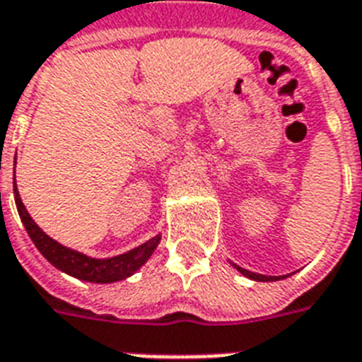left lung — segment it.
Returning a JSON list of instances; mask_svg holds the SVG:
<instances>
[{"instance_id": "obj_1", "label": "left lung", "mask_w": 362, "mask_h": 362, "mask_svg": "<svg viewBox=\"0 0 362 362\" xmlns=\"http://www.w3.org/2000/svg\"><path fill=\"white\" fill-rule=\"evenodd\" d=\"M235 269L238 270V272H242L244 276H247V278H252V280H257V281H274V280H280V278H284V276H264V274H255V272H250V270L246 269H240V267H237V264H233Z\"/></svg>"}]
</instances>
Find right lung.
<instances>
[{"label":"right lung","instance_id":"right-lung-1","mask_svg":"<svg viewBox=\"0 0 362 362\" xmlns=\"http://www.w3.org/2000/svg\"><path fill=\"white\" fill-rule=\"evenodd\" d=\"M16 161V159H14ZM14 201H16V209H18L20 220L24 223L25 231L37 246V250L56 267V269L64 270L69 276H75L78 280L93 281V284H112V281L124 280L127 276L141 269L142 264L146 263L153 250L158 247L159 237H153L152 240L144 242L135 250H131L127 253L116 255L110 259H92L82 255V253L69 250V247L62 246L56 240L45 235L39 229L35 221L31 220V216L28 214L24 203L18 195V189L14 186Z\"/></svg>","mask_w":362,"mask_h":362}]
</instances>
